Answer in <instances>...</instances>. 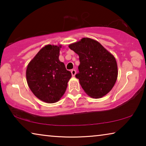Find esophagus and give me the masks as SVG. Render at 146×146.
Listing matches in <instances>:
<instances>
[{"mask_svg": "<svg viewBox=\"0 0 146 146\" xmlns=\"http://www.w3.org/2000/svg\"><path fill=\"white\" fill-rule=\"evenodd\" d=\"M71 75H72V76H75V74H76V71L75 70V69H72V70L71 71Z\"/></svg>", "mask_w": 146, "mask_h": 146, "instance_id": "obj_1", "label": "esophagus"}]
</instances>
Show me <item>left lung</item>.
<instances>
[{
	"mask_svg": "<svg viewBox=\"0 0 146 146\" xmlns=\"http://www.w3.org/2000/svg\"><path fill=\"white\" fill-rule=\"evenodd\" d=\"M69 47L79 55V72L75 77L84 92L94 98L107 94L115 85L118 75L114 56L100 43L90 38H82Z\"/></svg>",
	"mask_w": 146,
	"mask_h": 146,
	"instance_id": "obj_1",
	"label": "left lung"
}]
</instances>
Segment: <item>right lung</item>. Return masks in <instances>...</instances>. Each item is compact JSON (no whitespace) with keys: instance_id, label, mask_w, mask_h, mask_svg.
I'll use <instances>...</instances> for the list:
<instances>
[{"instance_id":"obj_1","label":"right lung","mask_w":146,"mask_h":146,"mask_svg":"<svg viewBox=\"0 0 146 146\" xmlns=\"http://www.w3.org/2000/svg\"><path fill=\"white\" fill-rule=\"evenodd\" d=\"M61 48L46 45L29 63L26 70L29 88L36 98L46 103L60 100L71 77L70 71L59 60Z\"/></svg>"}]
</instances>
